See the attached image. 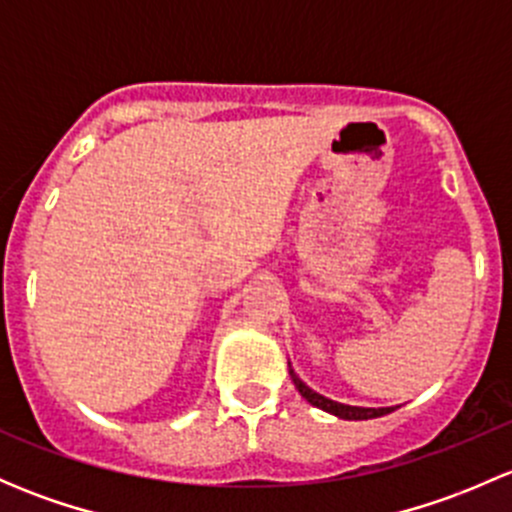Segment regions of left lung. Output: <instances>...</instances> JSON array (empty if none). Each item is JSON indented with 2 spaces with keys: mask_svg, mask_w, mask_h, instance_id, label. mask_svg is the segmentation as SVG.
Instances as JSON below:
<instances>
[{
  "mask_svg": "<svg viewBox=\"0 0 512 512\" xmlns=\"http://www.w3.org/2000/svg\"><path fill=\"white\" fill-rule=\"evenodd\" d=\"M289 376H292L297 391L309 401V404L317 406V409H322V411H327V414L344 418V421H366V418H379V416H386L394 411V406H386V409H364V406H347V404H339V401L327 399V396H322V394H317L314 389H309V386L304 384L297 374H294L292 364H289Z\"/></svg>",
  "mask_w": 512,
  "mask_h": 512,
  "instance_id": "8db88e82",
  "label": "left lung"
}]
</instances>
